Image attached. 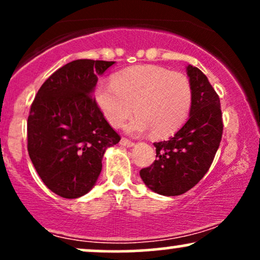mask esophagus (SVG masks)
<instances>
[{"mask_svg":"<svg viewBox=\"0 0 260 260\" xmlns=\"http://www.w3.org/2000/svg\"><path fill=\"white\" fill-rule=\"evenodd\" d=\"M121 144L123 145V147H127V148L134 147V142H132V140H129L127 138H122L121 139Z\"/></svg>","mask_w":260,"mask_h":260,"instance_id":"34e87169","label":"esophagus"}]
</instances>
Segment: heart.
I'll use <instances>...</instances> for the list:
<instances>
[{
  "instance_id": "1",
  "label": "heart",
  "mask_w": 260,
  "mask_h": 260,
  "mask_svg": "<svg viewBox=\"0 0 260 260\" xmlns=\"http://www.w3.org/2000/svg\"><path fill=\"white\" fill-rule=\"evenodd\" d=\"M94 100L111 126L121 127L134 110L138 115L128 129L150 128L154 136L166 137L186 122L193 91L184 74L160 66H136L115 74L112 82L98 83Z\"/></svg>"
}]
</instances>
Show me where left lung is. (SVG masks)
Returning a JSON list of instances; mask_svg holds the SVG:
<instances>
[{
  "instance_id": "left-lung-1",
  "label": "left lung",
  "mask_w": 260,
  "mask_h": 260,
  "mask_svg": "<svg viewBox=\"0 0 260 260\" xmlns=\"http://www.w3.org/2000/svg\"><path fill=\"white\" fill-rule=\"evenodd\" d=\"M193 100L188 121L169 140L154 143L156 160L140 170L143 182L162 196H180L204 177L222 137L220 98L199 68L188 66Z\"/></svg>"
}]
</instances>
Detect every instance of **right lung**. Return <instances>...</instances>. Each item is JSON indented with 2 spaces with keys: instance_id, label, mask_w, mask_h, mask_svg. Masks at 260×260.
Segmentation results:
<instances>
[{
  "instance_id": "1",
  "label": "right lung",
  "mask_w": 260,
  "mask_h": 260,
  "mask_svg": "<svg viewBox=\"0 0 260 260\" xmlns=\"http://www.w3.org/2000/svg\"><path fill=\"white\" fill-rule=\"evenodd\" d=\"M113 61L76 59L49 77L30 106L28 153L49 189L62 198L86 194L99 177L105 150L121 137L91 92Z\"/></svg>"
}]
</instances>
